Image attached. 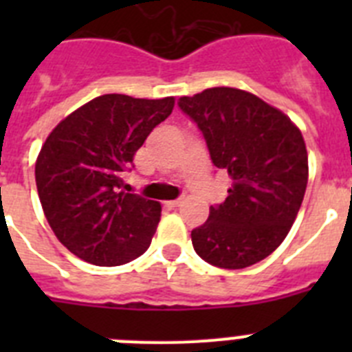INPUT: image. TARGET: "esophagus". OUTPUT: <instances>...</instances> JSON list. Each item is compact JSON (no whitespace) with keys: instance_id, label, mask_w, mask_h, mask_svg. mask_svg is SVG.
<instances>
[{"instance_id":"34e87169","label":"esophagus","mask_w":352,"mask_h":352,"mask_svg":"<svg viewBox=\"0 0 352 352\" xmlns=\"http://www.w3.org/2000/svg\"><path fill=\"white\" fill-rule=\"evenodd\" d=\"M183 204V197L176 199V201H169V203H166L167 208H170V210H176V208H179Z\"/></svg>"}]
</instances>
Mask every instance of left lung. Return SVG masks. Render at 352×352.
<instances>
[{
  "label": "left lung",
  "mask_w": 352,
  "mask_h": 352,
  "mask_svg": "<svg viewBox=\"0 0 352 352\" xmlns=\"http://www.w3.org/2000/svg\"><path fill=\"white\" fill-rule=\"evenodd\" d=\"M179 109L203 133L214 167L232 185L206 223L192 231L197 256L223 270L259 263L284 241L303 203L309 157L282 111L236 88L182 96Z\"/></svg>",
  "instance_id": "1"
}]
</instances>
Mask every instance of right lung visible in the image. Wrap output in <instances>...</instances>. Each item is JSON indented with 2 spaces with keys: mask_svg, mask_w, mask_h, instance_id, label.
Segmentation results:
<instances>
[{
  "mask_svg": "<svg viewBox=\"0 0 352 352\" xmlns=\"http://www.w3.org/2000/svg\"><path fill=\"white\" fill-rule=\"evenodd\" d=\"M173 107V96L102 95L49 133L36 158V188L49 226L74 256L120 266L148 250L160 203L121 190L123 173Z\"/></svg>",
  "mask_w": 352,
  "mask_h": 352,
  "instance_id": "1",
  "label": "right lung"
}]
</instances>
